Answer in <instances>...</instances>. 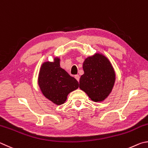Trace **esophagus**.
<instances>
[{
  "label": "esophagus",
  "mask_w": 148,
  "mask_h": 148,
  "mask_svg": "<svg viewBox=\"0 0 148 148\" xmlns=\"http://www.w3.org/2000/svg\"><path fill=\"white\" fill-rule=\"evenodd\" d=\"M75 78L76 79V80L77 81H79V79H80V77H79V75H75Z\"/></svg>",
  "instance_id": "obj_1"
}]
</instances>
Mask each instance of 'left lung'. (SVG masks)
<instances>
[{
  "label": "left lung",
  "instance_id": "left-lung-1",
  "mask_svg": "<svg viewBox=\"0 0 148 148\" xmlns=\"http://www.w3.org/2000/svg\"><path fill=\"white\" fill-rule=\"evenodd\" d=\"M82 67L84 73L80 79L79 88L94 101H104L112 92L116 81L110 60L96 53L85 59Z\"/></svg>",
  "mask_w": 148,
  "mask_h": 148
}]
</instances>
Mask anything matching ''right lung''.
Listing matches in <instances>:
<instances>
[{"label": "right lung", "instance_id": "add662e5", "mask_svg": "<svg viewBox=\"0 0 148 148\" xmlns=\"http://www.w3.org/2000/svg\"><path fill=\"white\" fill-rule=\"evenodd\" d=\"M60 60L58 57H54L53 62H43L38 75L43 95L57 105L64 103L69 93L79 88L77 80L60 67Z\"/></svg>", "mask_w": 148, "mask_h": 148}]
</instances>
